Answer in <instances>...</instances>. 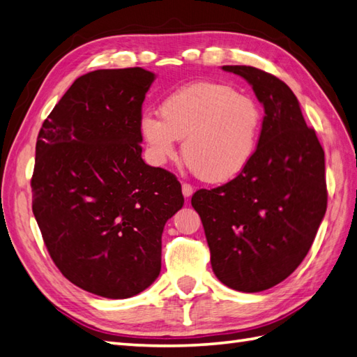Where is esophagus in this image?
I'll return each mask as SVG.
<instances>
[{
  "instance_id": "1",
  "label": "esophagus",
  "mask_w": 357,
  "mask_h": 357,
  "mask_svg": "<svg viewBox=\"0 0 357 357\" xmlns=\"http://www.w3.org/2000/svg\"><path fill=\"white\" fill-rule=\"evenodd\" d=\"M193 192H195V188H193V185H190V184H187V182H184V184H182V195H184L185 197H192Z\"/></svg>"
}]
</instances>
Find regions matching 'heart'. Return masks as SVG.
I'll return each mask as SVG.
<instances>
[{"instance_id":"b5f03b06","label":"heart","mask_w":357,"mask_h":357,"mask_svg":"<svg viewBox=\"0 0 357 357\" xmlns=\"http://www.w3.org/2000/svg\"><path fill=\"white\" fill-rule=\"evenodd\" d=\"M161 119L143 115L139 132L155 164L176 156L210 184L233 181L257 153L263 128L260 105L233 86L196 82L176 89L160 105Z\"/></svg>"}]
</instances>
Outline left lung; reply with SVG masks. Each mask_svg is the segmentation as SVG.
I'll use <instances>...</instances> for the list:
<instances>
[{
    "label": "left lung",
    "instance_id": "1",
    "mask_svg": "<svg viewBox=\"0 0 357 357\" xmlns=\"http://www.w3.org/2000/svg\"><path fill=\"white\" fill-rule=\"evenodd\" d=\"M222 70L243 77L263 105L260 143L242 175L197 190L192 205L216 277L234 291L261 292L300 266L324 219V151L283 80L246 65Z\"/></svg>",
    "mask_w": 357,
    "mask_h": 357
}]
</instances>
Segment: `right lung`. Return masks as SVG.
<instances>
[{
	"label": "right lung",
	"instance_id": "right-lung-1",
	"mask_svg": "<svg viewBox=\"0 0 357 357\" xmlns=\"http://www.w3.org/2000/svg\"><path fill=\"white\" fill-rule=\"evenodd\" d=\"M153 80L139 66L80 76L36 141L31 208L48 254L73 284L111 300L160 275L164 225L184 205L175 175L141 158Z\"/></svg>",
	"mask_w": 357,
	"mask_h": 357
}]
</instances>
